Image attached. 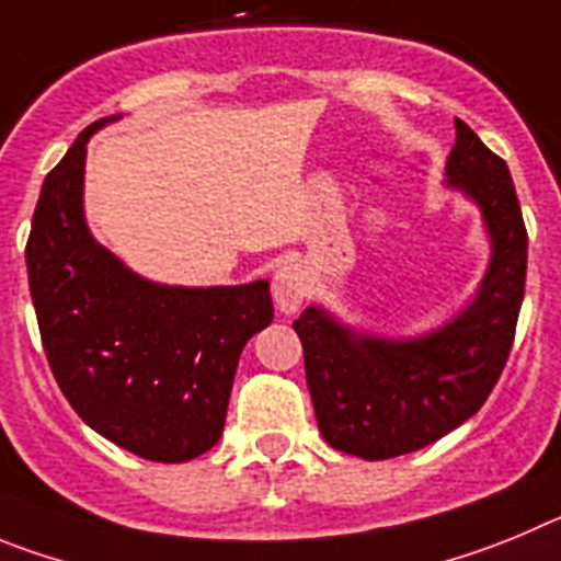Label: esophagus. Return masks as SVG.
Masks as SVG:
<instances>
[{
  "mask_svg": "<svg viewBox=\"0 0 561 561\" xmlns=\"http://www.w3.org/2000/svg\"><path fill=\"white\" fill-rule=\"evenodd\" d=\"M271 293H274V301L282 312H296L307 296V271L296 265V262L282 265L274 274Z\"/></svg>",
  "mask_w": 561,
  "mask_h": 561,
  "instance_id": "34e87169",
  "label": "esophagus"
}]
</instances>
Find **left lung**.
Returning <instances> with one entry per match:
<instances>
[{"label":"left lung","mask_w":561,"mask_h":561,"mask_svg":"<svg viewBox=\"0 0 561 561\" xmlns=\"http://www.w3.org/2000/svg\"><path fill=\"white\" fill-rule=\"evenodd\" d=\"M447 175V184L481 206L492 234V262L472 305L416 341L355 335L321 307L293 321L318 431L330 447L366 461L427 447L476 416L512 352L528 260L512 173L456 119Z\"/></svg>","instance_id":"8db88e82"}]
</instances>
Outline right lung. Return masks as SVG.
Here are the masks:
<instances>
[{
	"mask_svg": "<svg viewBox=\"0 0 561 561\" xmlns=\"http://www.w3.org/2000/svg\"><path fill=\"white\" fill-rule=\"evenodd\" d=\"M108 119L89 125L44 179L24 249L30 296L75 413L134 456L181 463L218 444L240 352L271 324L274 301L268 282L153 285L94 243L85 142Z\"/></svg>",
	"mask_w": 561,
	"mask_h": 561,
	"instance_id": "obj_1",
	"label": "right lung"
}]
</instances>
